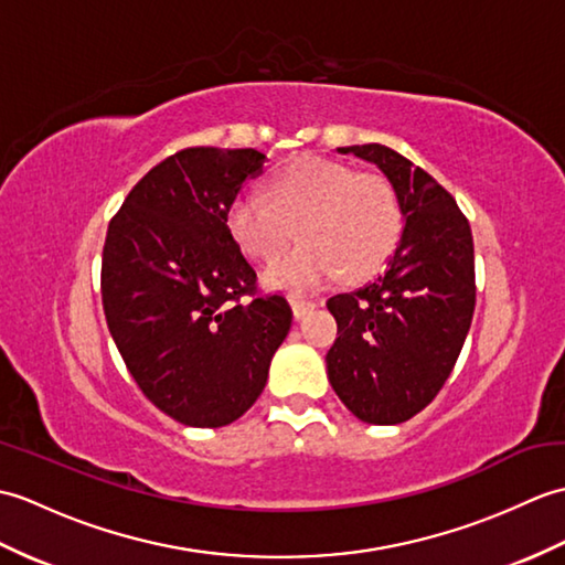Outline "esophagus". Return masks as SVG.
<instances>
[{"instance_id": "obj_1", "label": "esophagus", "mask_w": 565, "mask_h": 565, "mask_svg": "<svg viewBox=\"0 0 565 565\" xmlns=\"http://www.w3.org/2000/svg\"><path fill=\"white\" fill-rule=\"evenodd\" d=\"M316 306H318V303H316V301H308V298H298V296L291 298V308H294V318H296V320L306 318Z\"/></svg>"}]
</instances>
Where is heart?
I'll return each instance as SVG.
<instances>
[{"mask_svg":"<svg viewBox=\"0 0 565 565\" xmlns=\"http://www.w3.org/2000/svg\"><path fill=\"white\" fill-rule=\"evenodd\" d=\"M269 196L243 191L227 206V231L249 257L269 262L303 237L267 269L279 289L308 291L342 274L364 281L386 267L403 235V206L386 177L356 167L301 158L274 174Z\"/></svg>","mask_w":565,"mask_h":565,"instance_id":"1","label":"heart"}]
</instances>
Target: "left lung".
<instances>
[{
  "label": "left lung",
  "instance_id": "obj_1",
  "mask_svg": "<svg viewBox=\"0 0 565 565\" xmlns=\"http://www.w3.org/2000/svg\"><path fill=\"white\" fill-rule=\"evenodd\" d=\"M374 162L398 191L403 237L364 289L328 301L338 340L328 379L369 425H398L435 401L449 379L476 308L473 235L435 177L379 142L340 148Z\"/></svg>",
  "mask_w": 565,
  "mask_h": 565
}]
</instances>
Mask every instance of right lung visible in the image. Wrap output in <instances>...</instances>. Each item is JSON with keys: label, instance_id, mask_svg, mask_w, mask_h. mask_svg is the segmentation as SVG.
<instances>
[{"label": "right lung", "instance_id": "obj_1", "mask_svg": "<svg viewBox=\"0 0 565 565\" xmlns=\"http://www.w3.org/2000/svg\"><path fill=\"white\" fill-rule=\"evenodd\" d=\"M264 154L184 148L130 189L102 255L106 326L142 395L189 427L245 415L291 328L281 294L227 231V206Z\"/></svg>", "mask_w": 565, "mask_h": 565}]
</instances>
